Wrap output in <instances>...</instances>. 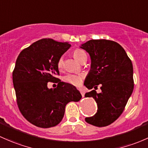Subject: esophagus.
Instances as JSON below:
<instances>
[{"label":"esophagus","instance_id":"1","mask_svg":"<svg viewBox=\"0 0 148 148\" xmlns=\"http://www.w3.org/2000/svg\"><path fill=\"white\" fill-rule=\"evenodd\" d=\"M79 90H80V93H81L82 96L84 97V95H85V90H83V88H80V89H79Z\"/></svg>","mask_w":148,"mask_h":148}]
</instances>
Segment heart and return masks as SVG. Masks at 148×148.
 I'll return each mask as SVG.
<instances>
[{
	"label": "heart",
	"mask_w": 148,
	"mask_h": 148,
	"mask_svg": "<svg viewBox=\"0 0 148 148\" xmlns=\"http://www.w3.org/2000/svg\"><path fill=\"white\" fill-rule=\"evenodd\" d=\"M73 56L77 61L80 62L82 59L86 56V53L83 50L80 49H76L75 50L73 53ZM63 65V58H60L58 62V67L59 68H62ZM83 75L79 74H68L64 77V80L67 83H69L71 84L74 85H79L81 84L82 81H83Z\"/></svg>",
	"instance_id": "1"
}]
</instances>
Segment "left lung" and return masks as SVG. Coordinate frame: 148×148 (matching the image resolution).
I'll return each mask as SVG.
<instances>
[{"label":"left lung","mask_w":148,"mask_h":148,"mask_svg":"<svg viewBox=\"0 0 148 148\" xmlns=\"http://www.w3.org/2000/svg\"><path fill=\"white\" fill-rule=\"evenodd\" d=\"M90 55V70L84 82L85 97H92L97 105V112L85 121L97 127H105L115 121L132 95L134 88L133 67L123 47L115 41L90 40L80 45ZM101 85V92L95 91Z\"/></svg>","instance_id":"8db88e82"}]
</instances>
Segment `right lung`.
I'll return each mask as SVG.
<instances>
[{
    "instance_id": "add662e5",
    "label": "right lung",
    "mask_w": 148,
    "mask_h": 148,
    "mask_svg": "<svg viewBox=\"0 0 148 148\" xmlns=\"http://www.w3.org/2000/svg\"><path fill=\"white\" fill-rule=\"evenodd\" d=\"M71 45L53 39H41L23 50L13 73V83L20 111L28 122L42 128L57 125L69 102L82 95L74 85L58 81L55 89L48 83L59 80L58 62Z\"/></svg>"
}]
</instances>
